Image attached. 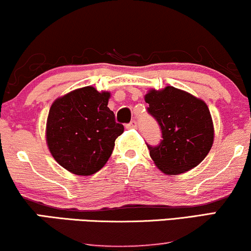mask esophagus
Listing matches in <instances>:
<instances>
[{
	"instance_id": "34e87169",
	"label": "esophagus",
	"mask_w": 251,
	"mask_h": 251,
	"mask_svg": "<svg viewBox=\"0 0 251 251\" xmlns=\"http://www.w3.org/2000/svg\"><path fill=\"white\" fill-rule=\"evenodd\" d=\"M127 127L128 128H136V127H138V123H136V120H132V122L127 125Z\"/></svg>"
}]
</instances>
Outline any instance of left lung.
I'll return each mask as SVG.
<instances>
[{
    "instance_id": "left-lung-1",
    "label": "left lung",
    "mask_w": 251,
    "mask_h": 251,
    "mask_svg": "<svg viewBox=\"0 0 251 251\" xmlns=\"http://www.w3.org/2000/svg\"><path fill=\"white\" fill-rule=\"evenodd\" d=\"M145 100L162 132L160 145H147L158 169L166 175H178L198 166L214 139L213 122L204 100L170 85L151 89Z\"/></svg>"
}]
</instances>
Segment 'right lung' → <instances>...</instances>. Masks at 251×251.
Listing matches in <instances>:
<instances>
[{"mask_svg":"<svg viewBox=\"0 0 251 251\" xmlns=\"http://www.w3.org/2000/svg\"><path fill=\"white\" fill-rule=\"evenodd\" d=\"M110 93L76 89L54 100L46 124V141L54 160L75 175L89 176L105 166L124 132L107 107Z\"/></svg>","mask_w":251,"mask_h":251,"instance_id":"1","label":"right lung"}]
</instances>
